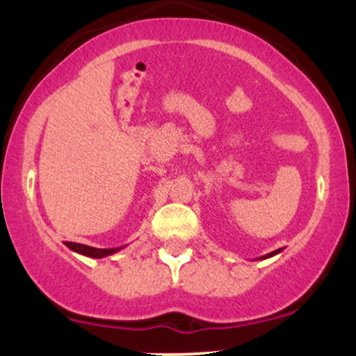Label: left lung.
<instances>
[{"mask_svg": "<svg viewBox=\"0 0 356 356\" xmlns=\"http://www.w3.org/2000/svg\"><path fill=\"white\" fill-rule=\"evenodd\" d=\"M283 251V249H276V251H273V252H269V254H266V256H261L259 259H268V257H271V256H275V254H280V252Z\"/></svg>", "mask_w": 356, "mask_h": 356, "instance_id": "obj_1", "label": "left lung"}]
</instances>
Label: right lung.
I'll use <instances>...</instances> for the list:
<instances>
[{
    "label": "right lung",
    "instance_id": "obj_1",
    "mask_svg": "<svg viewBox=\"0 0 356 356\" xmlns=\"http://www.w3.org/2000/svg\"><path fill=\"white\" fill-rule=\"evenodd\" d=\"M65 244H67V248H70L72 251L79 252V254H81V256L97 257V259H100V257H105V256H110V254H115V252L120 251V249H124V246L110 248V249H99V248L85 246V244H79V243H65Z\"/></svg>",
    "mask_w": 356,
    "mask_h": 356
}]
</instances>
